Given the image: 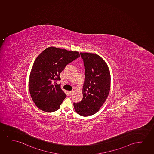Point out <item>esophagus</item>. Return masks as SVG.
I'll return each mask as SVG.
<instances>
[{"instance_id":"34e87169","label":"esophagus","mask_w":154,"mask_h":154,"mask_svg":"<svg viewBox=\"0 0 154 154\" xmlns=\"http://www.w3.org/2000/svg\"><path fill=\"white\" fill-rule=\"evenodd\" d=\"M73 93V91H69V95H70V96L72 95Z\"/></svg>"}]
</instances>
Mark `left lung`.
<instances>
[{
    "mask_svg": "<svg viewBox=\"0 0 154 154\" xmlns=\"http://www.w3.org/2000/svg\"><path fill=\"white\" fill-rule=\"evenodd\" d=\"M85 67V81L82 101L73 103L76 113L84 117L99 111L107 99L110 88L111 76L106 62L99 55L80 53Z\"/></svg>",
    "mask_w": 154,
    "mask_h": 154,
    "instance_id": "8db88e82",
    "label": "left lung"
}]
</instances>
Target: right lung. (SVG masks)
Segmentation results:
<instances>
[{"mask_svg":"<svg viewBox=\"0 0 154 154\" xmlns=\"http://www.w3.org/2000/svg\"><path fill=\"white\" fill-rule=\"evenodd\" d=\"M80 57L76 51L55 47H48L37 56L29 75V88L33 102L39 109L51 112L60 108L66 94L59 84L51 82L60 80V74L66 64Z\"/></svg>","mask_w":154,"mask_h":154,"instance_id":"1","label":"right lung"}]
</instances>
